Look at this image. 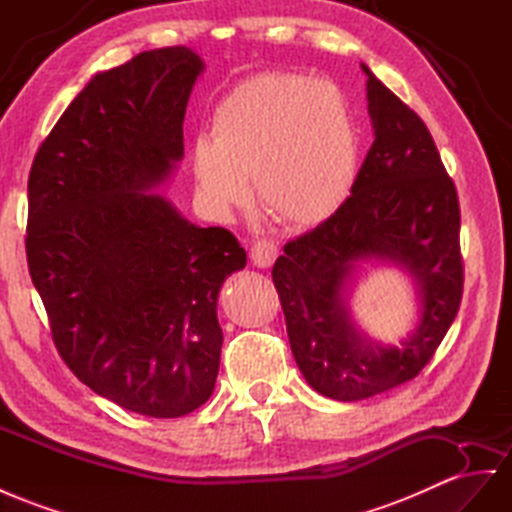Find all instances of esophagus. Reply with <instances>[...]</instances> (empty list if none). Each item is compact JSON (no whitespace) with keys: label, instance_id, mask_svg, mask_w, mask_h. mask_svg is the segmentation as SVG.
Listing matches in <instances>:
<instances>
[{"label":"esophagus","instance_id":"esophagus-1","mask_svg":"<svg viewBox=\"0 0 512 512\" xmlns=\"http://www.w3.org/2000/svg\"><path fill=\"white\" fill-rule=\"evenodd\" d=\"M279 255V248L272 240H257L251 246V261L257 268H270Z\"/></svg>","mask_w":512,"mask_h":512}]
</instances>
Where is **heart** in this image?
<instances>
[{
    "label": "heart",
    "mask_w": 512,
    "mask_h": 512,
    "mask_svg": "<svg viewBox=\"0 0 512 512\" xmlns=\"http://www.w3.org/2000/svg\"><path fill=\"white\" fill-rule=\"evenodd\" d=\"M357 134L348 103L331 82L264 73L216 106L212 138L192 149L196 194L209 214L229 216L251 199L285 229L307 231L333 218L355 186Z\"/></svg>",
    "instance_id": "1"
}]
</instances>
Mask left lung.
Segmentation results:
<instances>
[{"mask_svg": "<svg viewBox=\"0 0 512 512\" xmlns=\"http://www.w3.org/2000/svg\"><path fill=\"white\" fill-rule=\"evenodd\" d=\"M368 75L374 144L339 212L287 242L272 268L305 381L326 398L357 402L411 381L435 355L463 296L454 181L424 121ZM363 263H391L410 274L418 324L400 345L365 336L349 298Z\"/></svg>", "mask_w": 512, "mask_h": 512, "instance_id": "obj_1", "label": "left lung"}]
</instances>
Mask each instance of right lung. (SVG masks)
I'll use <instances>...</instances> for the list:
<instances>
[{
  "label": "right lung",
  "mask_w": 512,
  "mask_h": 512,
  "mask_svg": "<svg viewBox=\"0 0 512 512\" xmlns=\"http://www.w3.org/2000/svg\"><path fill=\"white\" fill-rule=\"evenodd\" d=\"M205 62L188 47L97 73L38 149L28 181L30 277L71 372L147 417L212 396L220 287L246 266L233 233L183 218L157 188L183 160Z\"/></svg>",
  "instance_id": "add662e5"
}]
</instances>
